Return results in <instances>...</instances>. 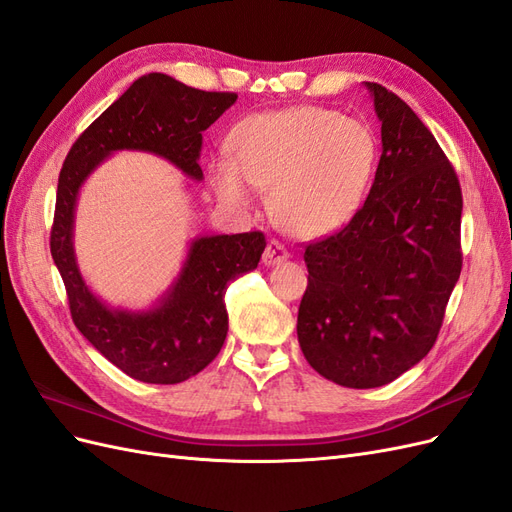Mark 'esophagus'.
I'll list each match as a JSON object with an SVG mask.
<instances>
[{"label":"esophagus","instance_id":"34e87169","mask_svg":"<svg viewBox=\"0 0 512 512\" xmlns=\"http://www.w3.org/2000/svg\"><path fill=\"white\" fill-rule=\"evenodd\" d=\"M288 256H290L288 250L280 241H269L265 254H262V262H265V267H275L280 265V262H284Z\"/></svg>","mask_w":512,"mask_h":512}]
</instances>
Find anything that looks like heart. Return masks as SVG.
I'll return each instance as SVG.
<instances>
[{
  "instance_id": "1",
  "label": "heart",
  "mask_w": 512,
  "mask_h": 512,
  "mask_svg": "<svg viewBox=\"0 0 512 512\" xmlns=\"http://www.w3.org/2000/svg\"><path fill=\"white\" fill-rule=\"evenodd\" d=\"M226 147L230 160L211 164L220 200L247 207L252 185L269 190L275 224L301 239L333 235L354 220L380 158L369 126L320 106L247 117Z\"/></svg>"
}]
</instances>
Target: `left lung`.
Returning <instances> with one entry per match:
<instances>
[{"label":"left lung","instance_id":"1","mask_svg":"<svg viewBox=\"0 0 512 512\" xmlns=\"http://www.w3.org/2000/svg\"><path fill=\"white\" fill-rule=\"evenodd\" d=\"M382 156L354 220L305 247L297 335L307 363L348 389L399 378L436 344L461 273V188L412 108L365 83Z\"/></svg>","mask_w":512,"mask_h":512}]
</instances>
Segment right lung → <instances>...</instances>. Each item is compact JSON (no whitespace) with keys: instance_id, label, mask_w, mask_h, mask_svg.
Instances as JSON below:
<instances>
[{"instance_id":"right-lung-1","label":"right lung","mask_w":512,"mask_h":512,"mask_svg":"<svg viewBox=\"0 0 512 512\" xmlns=\"http://www.w3.org/2000/svg\"><path fill=\"white\" fill-rule=\"evenodd\" d=\"M235 102L237 94L200 91L162 72L145 74L76 138L59 173L51 256L66 284L72 320L104 359L134 380L177 384L218 356L228 333L226 288L258 267L267 241L256 230L200 235L156 303L113 307L91 292L76 262V200L87 177L117 151L153 153L203 181V132Z\"/></svg>"}]
</instances>
